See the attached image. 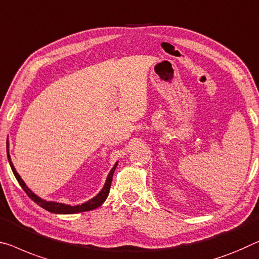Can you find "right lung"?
<instances>
[{
    "label": "right lung",
    "instance_id": "right-lung-1",
    "mask_svg": "<svg viewBox=\"0 0 259 259\" xmlns=\"http://www.w3.org/2000/svg\"><path fill=\"white\" fill-rule=\"evenodd\" d=\"M8 146H9V145H8ZM7 152H8V150H7ZM8 160H9L11 170H13V172L15 175L16 180H17V182L19 183V185L22 186V189L25 191V193L27 194V196H29L35 202V204H38L44 209L49 210V212H52V213H57V214H74V213H79V212H87V210H91V209H95V208L99 207V206H101L103 202L106 200L107 196H109L110 188H111V182H112V177H113V172H114V170H116L117 165H118V162H117L116 164H114L113 168H112V170L110 171L109 176H107V178H106L104 188L102 189L101 192H99L96 197H94L93 199H90L89 201H87V202H84V204H82V205L70 206V205L60 204V202H55V201H46V200H44V199L39 198L38 196H35V194L32 192V191H31L25 185V183L23 182L21 176H19V175L17 174V171H16L14 164H13V163H11L9 152H8Z\"/></svg>",
    "mask_w": 259,
    "mask_h": 259
}]
</instances>
